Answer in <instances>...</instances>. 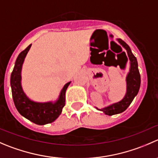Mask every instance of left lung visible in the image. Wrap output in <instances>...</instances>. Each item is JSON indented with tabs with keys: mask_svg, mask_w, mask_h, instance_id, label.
<instances>
[{
	"mask_svg": "<svg viewBox=\"0 0 158 158\" xmlns=\"http://www.w3.org/2000/svg\"><path fill=\"white\" fill-rule=\"evenodd\" d=\"M116 40L126 49L127 52V56L130 60V69L126 77L127 92L124 97L119 102L110 104L104 108L98 109L96 107L97 110L102 111L106 115H109V116L121 113L125 111L127 107L131 105L134 97L137 95L140 86V75L139 73L137 59L134 56L131 48L126 42H123L120 38H117Z\"/></svg>",
	"mask_w": 158,
	"mask_h": 158,
	"instance_id": "obj_1",
	"label": "left lung"
}]
</instances>
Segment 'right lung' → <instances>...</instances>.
<instances>
[{
  "label": "right lung",
  "mask_w": 158,
  "mask_h": 158,
  "mask_svg": "<svg viewBox=\"0 0 158 158\" xmlns=\"http://www.w3.org/2000/svg\"><path fill=\"white\" fill-rule=\"evenodd\" d=\"M31 45H29L18 55L15 67L10 75V87L12 97L16 109L20 114L38 125H45L54 122L62 113L65 104V92L71 83L69 82L62 89L59 98L56 101L40 102L29 99L21 85V69L26 56Z\"/></svg>",
  "instance_id": "1"
}]
</instances>
